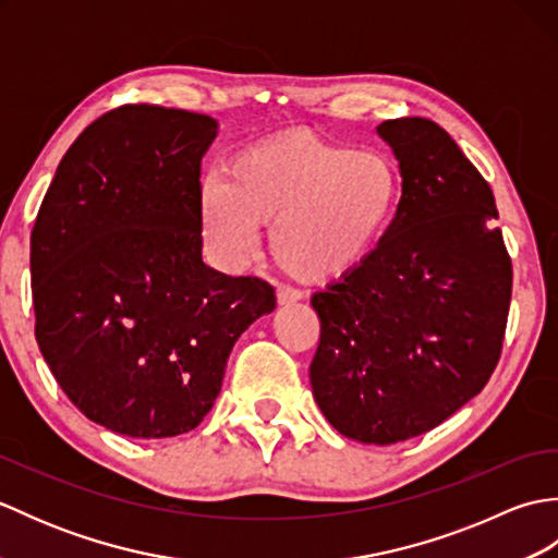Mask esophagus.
I'll list each match as a JSON object with an SVG mask.
<instances>
[{
  "instance_id": "1",
  "label": "esophagus",
  "mask_w": 558,
  "mask_h": 558,
  "mask_svg": "<svg viewBox=\"0 0 558 558\" xmlns=\"http://www.w3.org/2000/svg\"><path fill=\"white\" fill-rule=\"evenodd\" d=\"M276 298H278V304H280V306H290V304L302 302L304 294H302L300 290H292V288L280 286V288L276 290Z\"/></svg>"
}]
</instances>
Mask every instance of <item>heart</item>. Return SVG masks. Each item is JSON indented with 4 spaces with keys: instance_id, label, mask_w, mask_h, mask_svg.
Instances as JSON below:
<instances>
[{
    "instance_id": "heart-1",
    "label": "heart",
    "mask_w": 558,
    "mask_h": 558,
    "mask_svg": "<svg viewBox=\"0 0 558 558\" xmlns=\"http://www.w3.org/2000/svg\"><path fill=\"white\" fill-rule=\"evenodd\" d=\"M402 201V174L378 150L306 129L236 150L222 180L201 186V225L218 264L240 270L270 228L276 264L310 286L352 276L381 246Z\"/></svg>"
}]
</instances>
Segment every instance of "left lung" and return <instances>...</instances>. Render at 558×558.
<instances>
[{"label": "left lung", "mask_w": 558, "mask_h": 558, "mask_svg": "<svg viewBox=\"0 0 558 558\" xmlns=\"http://www.w3.org/2000/svg\"><path fill=\"white\" fill-rule=\"evenodd\" d=\"M402 174L398 216L366 264L312 298L322 338L310 366L336 429L390 446L448 420L487 386L513 268L492 186L441 126H376Z\"/></svg>", "instance_id": "1"}]
</instances>
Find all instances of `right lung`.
I'll list each match as a JSON object with an SVG mask.
<instances>
[{
  "instance_id": "1",
  "label": "right lung",
  "mask_w": 558,
  "mask_h": 558,
  "mask_svg": "<svg viewBox=\"0 0 558 558\" xmlns=\"http://www.w3.org/2000/svg\"><path fill=\"white\" fill-rule=\"evenodd\" d=\"M208 114L124 105L83 129L31 234L35 340L66 398L105 429L168 438L204 422L266 280L201 256Z\"/></svg>"
}]
</instances>
